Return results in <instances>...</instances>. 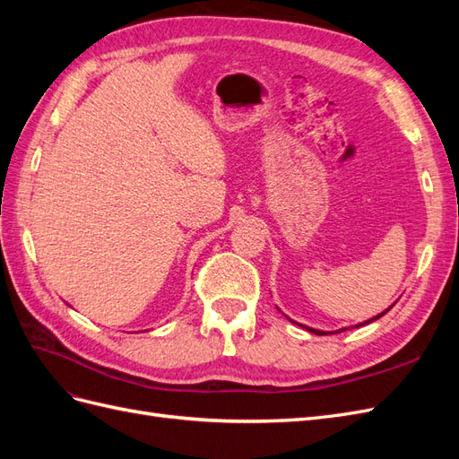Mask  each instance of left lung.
I'll return each mask as SVG.
<instances>
[{"label": "left lung", "instance_id": "1", "mask_svg": "<svg viewBox=\"0 0 459 459\" xmlns=\"http://www.w3.org/2000/svg\"><path fill=\"white\" fill-rule=\"evenodd\" d=\"M393 307H394V304H393ZM391 307V308H393ZM391 308H386L383 314H379V316H375V317H371V319H368V322H364V324H359V325H366V324H371V322H375V319H379L381 316H385L388 310H391ZM359 325H356V327H359ZM308 331H312L314 333V335H329V333H325V331H317V329H312V327H307ZM341 331H344V329H341ZM341 331H335V333H341Z\"/></svg>", "mask_w": 459, "mask_h": 459}]
</instances>
